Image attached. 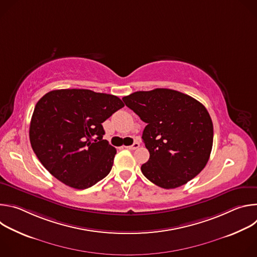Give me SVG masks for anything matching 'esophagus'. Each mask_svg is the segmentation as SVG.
<instances>
[{
    "mask_svg": "<svg viewBox=\"0 0 257 257\" xmlns=\"http://www.w3.org/2000/svg\"><path fill=\"white\" fill-rule=\"evenodd\" d=\"M139 143L138 142H134L132 145H130V146H126V149H128V150H131V151H134V150H137L138 148H139Z\"/></svg>",
    "mask_w": 257,
    "mask_h": 257,
    "instance_id": "1",
    "label": "esophagus"
}]
</instances>
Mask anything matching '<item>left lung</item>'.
Listing matches in <instances>:
<instances>
[{
  "label": "left lung",
  "instance_id": "1",
  "mask_svg": "<svg viewBox=\"0 0 257 257\" xmlns=\"http://www.w3.org/2000/svg\"><path fill=\"white\" fill-rule=\"evenodd\" d=\"M123 100L146 123L142 139L150 160L141 172L151 182L173 189L203 170L212 149L213 126L201 102L168 88L136 91Z\"/></svg>",
  "mask_w": 257,
  "mask_h": 257
}]
</instances>
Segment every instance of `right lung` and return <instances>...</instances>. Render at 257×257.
<instances>
[{
	"mask_svg": "<svg viewBox=\"0 0 257 257\" xmlns=\"http://www.w3.org/2000/svg\"><path fill=\"white\" fill-rule=\"evenodd\" d=\"M124 106L116 95L89 89H58L36 103L29 127L31 148L64 184L86 189L111 172L116 149L104 139L103 123Z\"/></svg>",
	"mask_w": 257,
	"mask_h": 257,
	"instance_id": "obj_1",
	"label": "right lung"
}]
</instances>
